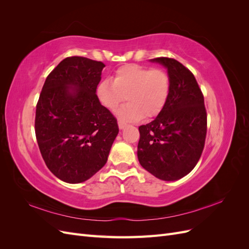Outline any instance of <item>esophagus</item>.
<instances>
[{
  "mask_svg": "<svg viewBox=\"0 0 249 249\" xmlns=\"http://www.w3.org/2000/svg\"><path fill=\"white\" fill-rule=\"evenodd\" d=\"M126 125H127L126 123L123 122V120H118V126H119V129H124V127H125Z\"/></svg>",
  "mask_w": 249,
  "mask_h": 249,
  "instance_id": "obj_1",
  "label": "esophagus"
}]
</instances>
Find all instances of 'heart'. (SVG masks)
Masks as SVG:
<instances>
[{"mask_svg":"<svg viewBox=\"0 0 249 249\" xmlns=\"http://www.w3.org/2000/svg\"><path fill=\"white\" fill-rule=\"evenodd\" d=\"M170 92L171 80L166 71L138 64L120 66L113 81L102 80L96 88L100 102L110 111H115L125 99L129 101L118 112L125 120L158 116L166 106Z\"/></svg>","mask_w":249,"mask_h":249,"instance_id":"heart-1","label":"heart"}]
</instances>
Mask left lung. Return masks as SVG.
<instances>
[{
  "label": "left lung",
  "instance_id": "left-lung-1",
  "mask_svg": "<svg viewBox=\"0 0 249 249\" xmlns=\"http://www.w3.org/2000/svg\"><path fill=\"white\" fill-rule=\"evenodd\" d=\"M167 69L171 92L163 111L139 126L137 156L141 166L156 178L176 180L197 164L205 147L207 110L194 74L178 60L152 59Z\"/></svg>",
  "mask_w": 249,
  "mask_h": 249
}]
</instances>
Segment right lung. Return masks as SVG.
Wrapping results in <instances>:
<instances>
[{"label": "right lung", "mask_w": 249, "mask_h": 249, "mask_svg": "<svg viewBox=\"0 0 249 249\" xmlns=\"http://www.w3.org/2000/svg\"><path fill=\"white\" fill-rule=\"evenodd\" d=\"M105 64L81 56L67 57L44 82L36 105L35 135L53 175L78 184L108 160L118 134L114 115L95 94Z\"/></svg>", "instance_id": "1"}]
</instances>
